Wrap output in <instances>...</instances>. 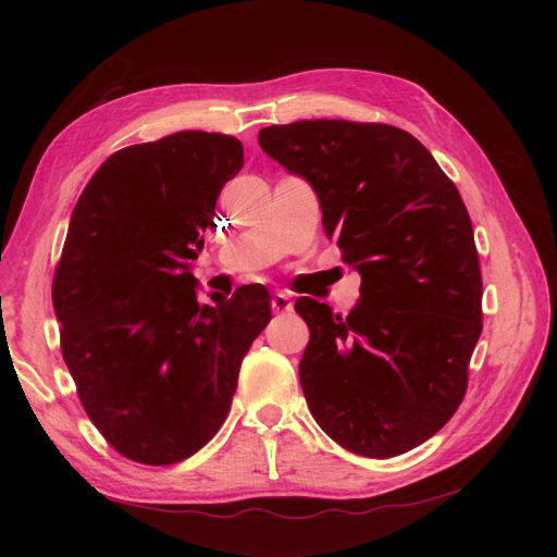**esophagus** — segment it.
<instances>
[{
	"label": "esophagus",
	"instance_id": "obj_1",
	"mask_svg": "<svg viewBox=\"0 0 557 557\" xmlns=\"http://www.w3.org/2000/svg\"><path fill=\"white\" fill-rule=\"evenodd\" d=\"M269 307H272V313H288L293 309V301H290L288 295L276 293L272 297V301H269Z\"/></svg>",
	"mask_w": 557,
	"mask_h": 557
}]
</instances>
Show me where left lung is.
I'll return each instance as SVG.
<instances>
[{
  "mask_svg": "<svg viewBox=\"0 0 557 557\" xmlns=\"http://www.w3.org/2000/svg\"><path fill=\"white\" fill-rule=\"evenodd\" d=\"M258 144L313 185L327 239L362 276L346 318L295 301L311 330L299 381L315 423L364 458L407 453L458 411L483 330L465 201L395 125L297 121L262 127Z\"/></svg>",
  "mask_w": 557,
  "mask_h": 557,
  "instance_id": "left-lung-1",
  "label": "left lung"
}]
</instances>
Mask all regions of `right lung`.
<instances>
[{"mask_svg":"<svg viewBox=\"0 0 557 557\" xmlns=\"http://www.w3.org/2000/svg\"><path fill=\"white\" fill-rule=\"evenodd\" d=\"M242 166L239 139L176 132L115 150L74 207L53 274L60 348L92 425L127 460L174 465L209 444L272 320L262 285L201 305L188 272Z\"/></svg>","mask_w":557,"mask_h":557,"instance_id":"obj_1","label":"right lung"}]
</instances>
